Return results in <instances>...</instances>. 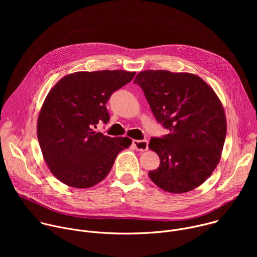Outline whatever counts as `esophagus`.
Instances as JSON below:
<instances>
[{"mask_svg": "<svg viewBox=\"0 0 257 257\" xmlns=\"http://www.w3.org/2000/svg\"><path fill=\"white\" fill-rule=\"evenodd\" d=\"M132 144L134 149L138 152H145L149 150V141L148 140H133Z\"/></svg>", "mask_w": 257, "mask_h": 257, "instance_id": "1", "label": "esophagus"}]
</instances>
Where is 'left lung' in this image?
Instances as JSON below:
<instances>
[{
  "mask_svg": "<svg viewBox=\"0 0 257 257\" xmlns=\"http://www.w3.org/2000/svg\"><path fill=\"white\" fill-rule=\"evenodd\" d=\"M134 83L145 94L157 120L169 129L149 148L160 158L149 176L161 189L180 194L200 186L222 157L227 134L223 104L199 76L167 70L139 72Z\"/></svg>",
  "mask_w": 257,
  "mask_h": 257,
  "instance_id": "1",
  "label": "left lung"
}]
</instances>
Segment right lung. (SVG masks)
Returning <instances> with one entry per match:
<instances>
[{
    "instance_id": "add662e5",
    "label": "right lung",
    "mask_w": 257,
    "mask_h": 257,
    "mask_svg": "<svg viewBox=\"0 0 257 257\" xmlns=\"http://www.w3.org/2000/svg\"><path fill=\"white\" fill-rule=\"evenodd\" d=\"M134 75L123 70L79 71L61 78L49 91L36 131L48 168L64 184L81 189L96 185L118 154L131 145L128 137H108L94 128L109 121L105 103Z\"/></svg>"
}]
</instances>
